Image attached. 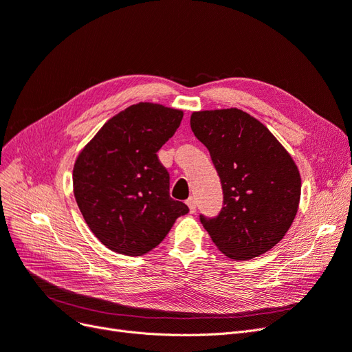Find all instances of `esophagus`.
<instances>
[{"instance_id":"1","label":"esophagus","mask_w":352,"mask_h":352,"mask_svg":"<svg viewBox=\"0 0 352 352\" xmlns=\"http://www.w3.org/2000/svg\"><path fill=\"white\" fill-rule=\"evenodd\" d=\"M186 204H188V207H189V211H190V214H194V212L197 211V202H195V198H188L186 199Z\"/></svg>"}]
</instances>
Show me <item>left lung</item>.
Listing matches in <instances>:
<instances>
[{
  "instance_id": "1",
  "label": "left lung",
  "mask_w": 352,
  "mask_h": 352,
  "mask_svg": "<svg viewBox=\"0 0 352 352\" xmlns=\"http://www.w3.org/2000/svg\"><path fill=\"white\" fill-rule=\"evenodd\" d=\"M190 129L207 146L223 189L216 217L199 216L216 247L233 260L267 252L291 228L301 177L280 142L238 109L195 111Z\"/></svg>"
}]
</instances>
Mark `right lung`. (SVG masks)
<instances>
[{"mask_svg": "<svg viewBox=\"0 0 352 352\" xmlns=\"http://www.w3.org/2000/svg\"><path fill=\"white\" fill-rule=\"evenodd\" d=\"M184 111L140 102L116 114L83 148L73 190L87 225L105 247L138 257L155 248L186 204L170 198V176L157 151Z\"/></svg>", "mask_w": 352, "mask_h": 352, "instance_id": "add662e5", "label": "right lung"}]
</instances>
